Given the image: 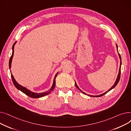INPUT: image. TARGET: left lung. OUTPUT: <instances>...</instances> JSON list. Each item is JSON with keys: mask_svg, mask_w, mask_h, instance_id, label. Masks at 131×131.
Instances as JSON below:
<instances>
[{"mask_svg": "<svg viewBox=\"0 0 131 131\" xmlns=\"http://www.w3.org/2000/svg\"><path fill=\"white\" fill-rule=\"evenodd\" d=\"M116 44V48H117V52H118V56H119V59H120V66H119V72H118V75H117V78H116V81H115V83H114V84H113V86L109 89V90H107L106 92H105V93H103V94H101V95H98V96H93V95H88V96H90V97H101V96H103L104 95H105V94H106L107 93H108V91H110V90H111L112 89H113V88H114L115 87H116V86L117 85V83H118V82H119V79H120V76H121V65H122V60H121V56H120V54H119V53H118V46H117V44ZM75 86H76V87L80 91H81L82 93H83V94H85V95H86V93H84L83 91H82L79 87H78V86H77V83H76V82H75Z\"/></svg>", "mask_w": 131, "mask_h": 131, "instance_id": "obj_1", "label": "left lung"}]
</instances>
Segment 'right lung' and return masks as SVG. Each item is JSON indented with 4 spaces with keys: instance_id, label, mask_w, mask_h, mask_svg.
I'll use <instances>...</instances> for the list:
<instances>
[{
    "instance_id": "right-lung-1",
    "label": "right lung",
    "mask_w": 131,
    "mask_h": 131,
    "mask_svg": "<svg viewBox=\"0 0 131 131\" xmlns=\"http://www.w3.org/2000/svg\"><path fill=\"white\" fill-rule=\"evenodd\" d=\"M16 42H17V41L15 42L14 43L13 47H12V56H11V57H10V58L9 59V69H10L11 67H12V60H13V56H14V47H15V44H16ZM10 73H11V77H12V80H13V83L14 84V86H15V87H16L19 90L21 91L22 93L25 94V95H26L27 96H29L30 97L33 98H38L42 97H43L44 96H46V95L49 94L51 93V92L54 89V87L56 86V78L57 77V74H58V72H57L56 73V75L54 77V78L52 86L51 87V88L48 91H45V92H43V93H34V92H33L32 91H30V90L27 89L26 88L22 86L21 85L19 84L16 81V80L15 79L11 71H10Z\"/></svg>"
}]
</instances>
